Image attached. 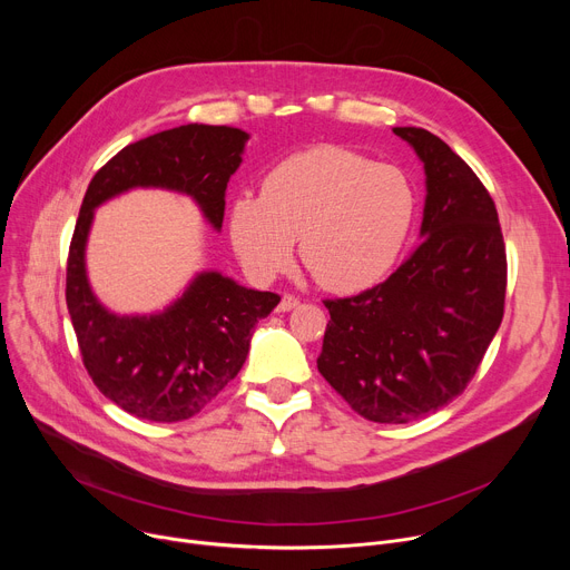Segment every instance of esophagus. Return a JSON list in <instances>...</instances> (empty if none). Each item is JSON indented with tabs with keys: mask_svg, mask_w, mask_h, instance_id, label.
Masks as SVG:
<instances>
[{
	"mask_svg": "<svg viewBox=\"0 0 570 570\" xmlns=\"http://www.w3.org/2000/svg\"><path fill=\"white\" fill-rule=\"evenodd\" d=\"M297 305H301V301H297L295 295H284L282 301H279V305H277V312H291V309H295Z\"/></svg>",
	"mask_w": 570,
	"mask_h": 570,
	"instance_id": "esophagus-1",
	"label": "esophagus"
}]
</instances>
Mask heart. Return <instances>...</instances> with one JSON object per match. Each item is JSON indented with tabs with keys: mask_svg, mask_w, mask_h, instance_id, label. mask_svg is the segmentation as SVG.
I'll list each match as a JSON object with an SVG mask.
<instances>
[{
	"mask_svg": "<svg viewBox=\"0 0 570 570\" xmlns=\"http://www.w3.org/2000/svg\"><path fill=\"white\" fill-rule=\"evenodd\" d=\"M413 217L415 194L397 166L318 145L269 170L261 198H235L228 233L254 279L282 273L293 258V239H301V258L316 282L353 293L391 273Z\"/></svg>",
	"mask_w": 570,
	"mask_h": 570,
	"instance_id": "1",
	"label": "heart"
}]
</instances>
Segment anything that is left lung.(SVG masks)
Wrapping results in <instances>:
<instances>
[{
    "label": "left lung",
    "instance_id": "left-lung-1",
    "mask_svg": "<svg viewBox=\"0 0 570 570\" xmlns=\"http://www.w3.org/2000/svg\"><path fill=\"white\" fill-rule=\"evenodd\" d=\"M425 170L421 243L383 284L325 301L318 372L367 421L404 425L453 402L503 318L494 200L439 136L395 127Z\"/></svg>",
    "mask_w": 570,
    "mask_h": 570
}]
</instances>
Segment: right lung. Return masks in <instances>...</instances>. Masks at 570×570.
<instances>
[{"label":"right lung","instance_id":"add662e5","mask_svg":"<svg viewBox=\"0 0 570 570\" xmlns=\"http://www.w3.org/2000/svg\"><path fill=\"white\" fill-rule=\"evenodd\" d=\"M247 140L249 134L235 127L159 131L119 149L82 198L69 249L67 307L95 385L140 421H187L213 402L243 370L254 327L279 305V295L200 269L164 309L117 314L87 277L95 213L131 189H164L189 196L219 233L226 185L243 164Z\"/></svg>","mask_w":570,"mask_h":570}]
</instances>
